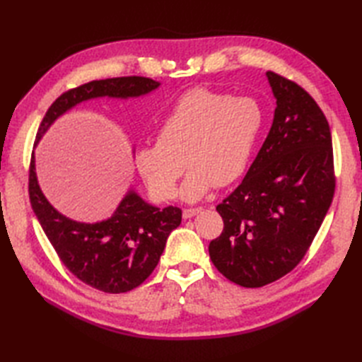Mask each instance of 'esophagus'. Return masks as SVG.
I'll use <instances>...</instances> for the list:
<instances>
[{
	"mask_svg": "<svg viewBox=\"0 0 362 362\" xmlns=\"http://www.w3.org/2000/svg\"><path fill=\"white\" fill-rule=\"evenodd\" d=\"M201 211H202V208H184L182 216H184V218H192L193 216H196Z\"/></svg>",
	"mask_w": 362,
	"mask_h": 362,
	"instance_id": "34e87169",
	"label": "esophagus"
}]
</instances>
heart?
Returning <instances> with one entry per match:
<instances>
[{
    "mask_svg": "<svg viewBox=\"0 0 362 362\" xmlns=\"http://www.w3.org/2000/svg\"><path fill=\"white\" fill-rule=\"evenodd\" d=\"M264 127V110L249 96L210 89L189 90L172 105L158 127V140L139 151L137 168L161 199L177 196L178 180L189 202L243 177Z\"/></svg>",
    "mask_w": 362,
    "mask_h": 362,
    "instance_id": "obj_1",
    "label": "heart"
}]
</instances>
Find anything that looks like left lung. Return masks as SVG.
Here are the masks:
<instances>
[{"mask_svg": "<svg viewBox=\"0 0 362 362\" xmlns=\"http://www.w3.org/2000/svg\"><path fill=\"white\" fill-rule=\"evenodd\" d=\"M266 75L276 98L272 128L242 184L216 206L223 231L208 246L216 269L247 288L299 264L335 192L332 137L320 107L300 86Z\"/></svg>", "mask_w": 362, "mask_h": 362, "instance_id": "left-lung-1", "label": "left lung"}]
</instances>
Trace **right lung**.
Listing matches in <instances>:
<instances>
[{
	"label": "right lung",
	"mask_w": 362,
	"mask_h": 362,
	"mask_svg": "<svg viewBox=\"0 0 362 362\" xmlns=\"http://www.w3.org/2000/svg\"><path fill=\"white\" fill-rule=\"evenodd\" d=\"M160 87L146 76H119L86 83L60 95L51 104L37 129L36 145L56 120L71 108L95 98H139ZM28 193L31 208L52 247L69 272L87 286L104 293H127L139 287L154 269L166 240L181 223L178 206L148 204L129 189L112 217L84 223L63 216L42 193L31 154Z\"/></svg>",
	"instance_id": "obj_1"
}]
</instances>
